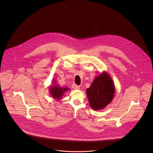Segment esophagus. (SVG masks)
Masks as SVG:
<instances>
[{"label":"esophagus","mask_w":153,"mask_h":153,"mask_svg":"<svg viewBox=\"0 0 153 153\" xmlns=\"http://www.w3.org/2000/svg\"><path fill=\"white\" fill-rule=\"evenodd\" d=\"M72 88H73V90H79L80 89L79 86H78L76 84H73L72 85Z\"/></svg>","instance_id":"obj_1"}]
</instances>
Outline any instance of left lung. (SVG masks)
I'll return each instance as SVG.
<instances>
[{
	"mask_svg": "<svg viewBox=\"0 0 153 153\" xmlns=\"http://www.w3.org/2000/svg\"><path fill=\"white\" fill-rule=\"evenodd\" d=\"M115 90L111 76L105 71L102 73L94 79L90 88L86 89L90 105L94 110L103 109L112 102Z\"/></svg>",
	"mask_w": 153,
	"mask_h": 153,
	"instance_id": "left-lung-1",
	"label": "left lung"
}]
</instances>
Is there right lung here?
I'll use <instances>...</instances> for the list:
<instances>
[{
    "label": "right lung",
    "mask_w": 153,
    "mask_h": 153,
    "mask_svg": "<svg viewBox=\"0 0 153 153\" xmlns=\"http://www.w3.org/2000/svg\"><path fill=\"white\" fill-rule=\"evenodd\" d=\"M53 85L49 87V91L52 96L56 100H60L62 98L63 94L67 91H69L70 89L68 87H61L57 83L56 81H53Z\"/></svg>",
    "instance_id": "obj_1"
}]
</instances>
